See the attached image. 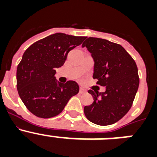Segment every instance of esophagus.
<instances>
[{
  "mask_svg": "<svg viewBox=\"0 0 157 157\" xmlns=\"http://www.w3.org/2000/svg\"><path fill=\"white\" fill-rule=\"evenodd\" d=\"M83 93H86V90L83 88L80 87V88H79V94H83Z\"/></svg>",
  "mask_w": 157,
  "mask_h": 157,
  "instance_id": "obj_1",
  "label": "esophagus"
}]
</instances>
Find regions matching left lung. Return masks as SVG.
<instances>
[{
    "mask_svg": "<svg viewBox=\"0 0 157 157\" xmlns=\"http://www.w3.org/2000/svg\"><path fill=\"white\" fill-rule=\"evenodd\" d=\"M82 47H86L94 60L93 78L106 87L103 93L88 91L94 102L84 107L85 116L98 125L113 124L132 106L139 86L137 65L123 46L108 40L88 37Z\"/></svg>",
    "mask_w": 157,
    "mask_h": 157,
    "instance_id": "1",
    "label": "left lung"
}]
</instances>
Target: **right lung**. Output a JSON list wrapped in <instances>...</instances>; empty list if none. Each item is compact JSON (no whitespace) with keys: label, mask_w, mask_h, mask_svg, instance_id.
Instances as JSON below:
<instances>
[{"label":"right lung","mask_w":157,"mask_h":157,"mask_svg":"<svg viewBox=\"0 0 157 157\" xmlns=\"http://www.w3.org/2000/svg\"><path fill=\"white\" fill-rule=\"evenodd\" d=\"M86 37L56 33L32 44L23 53L16 71L19 95L32 114L48 119L59 115L79 91L75 81L57 82L56 69Z\"/></svg>","instance_id":"obj_1"}]
</instances>
